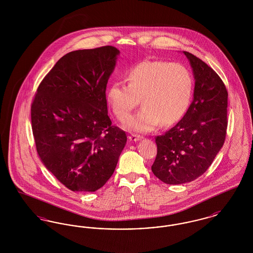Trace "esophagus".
I'll use <instances>...</instances> for the list:
<instances>
[{
	"instance_id": "34e87169",
	"label": "esophagus",
	"mask_w": 253,
	"mask_h": 253,
	"mask_svg": "<svg viewBox=\"0 0 253 253\" xmlns=\"http://www.w3.org/2000/svg\"><path fill=\"white\" fill-rule=\"evenodd\" d=\"M128 138L131 140V141H138V140H140V139H142V136L141 135H139V134H130L129 136H128Z\"/></svg>"
}]
</instances>
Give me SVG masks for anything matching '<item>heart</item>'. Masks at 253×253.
<instances>
[{"instance_id":"1","label":"heart","mask_w":253,"mask_h":253,"mask_svg":"<svg viewBox=\"0 0 253 253\" xmlns=\"http://www.w3.org/2000/svg\"><path fill=\"white\" fill-rule=\"evenodd\" d=\"M128 84L116 82L109 86L107 102L115 116L124 121L140 101L143 107L124 123L130 131H154L162 122L180 121L191 105L193 79L190 70L178 62L146 60L127 72Z\"/></svg>"}]
</instances>
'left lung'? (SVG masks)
Instances as JSON below:
<instances>
[{"instance_id": "obj_1", "label": "left lung", "mask_w": 253, "mask_h": 253, "mask_svg": "<svg viewBox=\"0 0 253 253\" xmlns=\"http://www.w3.org/2000/svg\"><path fill=\"white\" fill-rule=\"evenodd\" d=\"M184 54L195 80L193 102L174 127L156 136L157 155L152 166L157 178L169 185L202 175L224 144L228 127V91L223 81L203 60Z\"/></svg>"}]
</instances>
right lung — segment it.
Here are the masks:
<instances>
[{
    "instance_id": "right-lung-1",
    "label": "right lung",
    "mask_w": 253,
    "mask_h": 253,
    "mask_svg": "<svg viewBox=\"0 0 253 253\" xmlns=\"http://www.w3.org/2000/svg\"><path fill=\"white\" fill-rule=\"evenodd\" d=\"M120 51H72L57 61L37 89L31 123L37 152L73 192H96L114 173L127 135L112 125L106 86Z\"/></svg>"
}]
</instances>
